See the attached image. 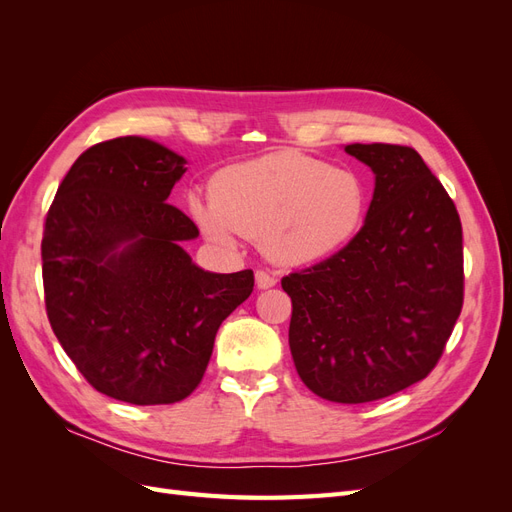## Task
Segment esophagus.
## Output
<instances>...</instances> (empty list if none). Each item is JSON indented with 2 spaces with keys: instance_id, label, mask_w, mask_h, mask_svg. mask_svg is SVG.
I'll return each instance as SVG.
<instances>
[{
  "instance_id": "esophagus-1",
  "label": "esophagus",
  "mask_w": 512,
  "mask_h": 512,
  "mask_svg": "<svg viewBox=\"0 0 512 512\" xmlns=\"http://www.w3.org/2000/svg\"><path fill=\"white\" fill-rule=\"evenodd\" d=\"M275 277L271 275V273H267V271H256V286L258 288H262V290H265V288H271V286H275Z\"/></svg>"
}]
</instances>
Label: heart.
I'll return each instance as SVG.
<instances>
[{"label":"heart","mask_w":512,"mask_h":512,"mask_svg":"<svg viewBox=\"0 0 512 512\" xmlns=\"http://www.w3.org/2000/svg\"><path fill=\"white\" fill-rule=\"evenodd\" d=\"M188 207L211 241L260 239L271 260L305 267L354 239L365 220L367 190L350 170L280 151L224 168L211 181V198L192 194Z\"/></svg>","instance_id":"heart-1"}]
</instances>
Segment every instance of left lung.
Instances as JSON below:
<instances>
[{
	"label": "left lung",
	"mask_w": 512,
	"mask_h": 512,
	"mask_svg": "<svg viewBox=\"0 0 512 512\" xmlns=\"http://www.w3.org/2000/svg\"><path fill=\"white\" fill-rule=\"evenodd\" d=\"M346 151L376 175L365 224L337 254L282 277V288L303 384L335 404H365L438 365L463 307V235L453 198L412 147Z\"/></svg>",
	"instance_id": "8db88e82"
}]
</instances>
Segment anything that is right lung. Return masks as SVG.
<instances>
[{
  "label": "right lung",
  "mask_w": 512,
  "mask_h": 512,
  "mask_svg": "<svg viewBox=\"0 0 512 512\" xmlns=\"http://www.w3.org/2000/svg\"><path fill=\"white\" fill-rule=\"evenodd\" d=\"M185 160L138 136L83 151L59 183L42 235L51 329L102 395L162 406L192 395L220 324L254 271L198 269L181 241L196 224L168 205Z\"/></svg>",
  "instance_id": "right-lung-1"
}]
</instances>
